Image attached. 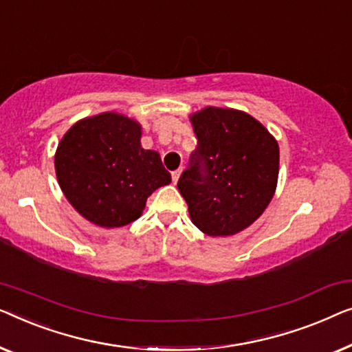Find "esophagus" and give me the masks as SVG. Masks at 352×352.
Here are the masks:
<instances>
[{"label": "esophagus", "mask_w": 352, "mask_h": 352, "mask_svg": "<svg viewBox=\"0 0 352 352\" xmlns=\"http://www.w3.org/2000/svg\"><path fill=\"white\" fill-rule=\"evenodd\" d=\"M180 174H182V169H177V170L172 172V182L177 183L178 178H180Z\"/></svg>", "instance_id": "esophagus-1"}]
</instances>
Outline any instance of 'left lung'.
<instances>
[{"instance_id":"8db88e82","label":"left lung","mask_w":352,"mask_h":352,"mask_svg":"<svg viewBox=\"0 0 352 352\" xmlns=\"http://www.w3.org/2000/svg\"><path fill=\"white\" fill-rule=\"evenodd\" d=\"M197 146L178 178L191 221L209 236L250 226L273 199L279 146L247 113L204 108L191 116Z\"/></svg>"}]
</instances>
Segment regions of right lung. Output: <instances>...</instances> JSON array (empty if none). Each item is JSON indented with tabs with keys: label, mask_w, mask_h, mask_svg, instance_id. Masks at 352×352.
Instances as JSON below:
<instances>
[{
	"label": "right lung",
	"mask_w": 352,
	"mask_h": 352,
	"mask_svg": "<svg viewBox=\"0 0 352 352\" xmlns=\"http://www.w3.org/2000/svg\"><path fill=\"white\" fill-rule=\"evenodd\" d=\"M140 126L116 113L76 122L58 143L56 172L63 195L92 223L118 228L137 220L148 196L169 185L156 151L143 150Z\"/></svg>",
	"instance_id": "right-lung-1"
}]
</instances>
